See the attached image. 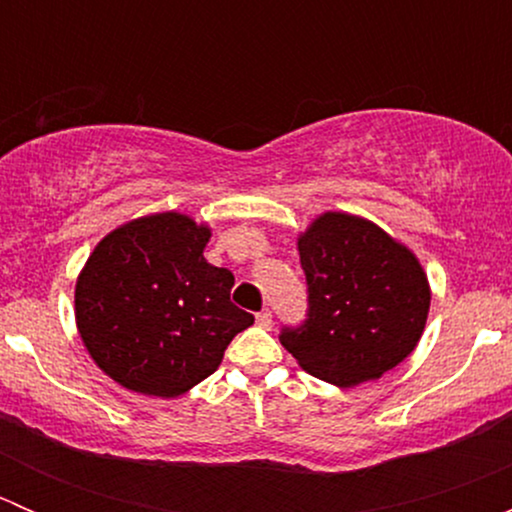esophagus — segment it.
Returning a JSON list of instances; mask_svg holds the SVG:
<instances>
[{"instance_id":"esophagus-1","label":"esophagus","mask_w":512,"mask_h":512,"mask_svg":"<svg viewBox=\"0 0 512 512\" xmlns=\"http://www.w3.org/2000/svg\"><path fill=\"white\" fill-rule=\"evenodd\" d=\"M257 324H260L262 329L272 327V312H270V309H262V312H257Z\"/></svg>"}]
</instances>
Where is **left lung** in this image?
<instances>
[{
  "mask_svg": "<svg viewBox=\"0 0 512 512\" xmlns=\"http://www.w3.org/2000/svg\"><path fill=\"white\" fill-rule=\"evenodd\" d=\"M297 247L307 319L282 327L280 342L304 371L349 389L414 352L431 304L414 252L347 213L319 215Z\"/></svg>",
  "mask_w": 512,
  "mask_h": 512,
  "instance_id": "obj_1",
  "label": "left lung"
}]
</instances>
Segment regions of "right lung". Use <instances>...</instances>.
Masks as SVG:
<instances>
[{"label":"right lung","instance_id":"right-lung-1","mask_svg":"<svg viewBox=\"0 0 512 512\" xmlns=\"http://www.w3.org/2000/svg\"><path fill=\"white\" fill-rule=\"evenodd\" d=\"M208 240L188 215L158 213L121 225L91 252L76 282V324L91 359L126 389L185 394L255 322L230 302L232 272L203 257Z\"/></svg>","mask_w":512,"mask_h":512}]
</instances>
